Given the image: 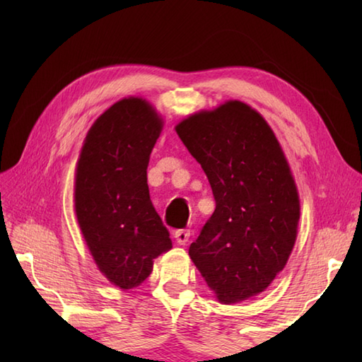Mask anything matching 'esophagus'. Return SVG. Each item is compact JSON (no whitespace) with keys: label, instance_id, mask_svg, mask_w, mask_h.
I'll return each mask as SVG.
<instances>
[{"label":"esophagus","instance_id":"obj_1","mask_svg":"<svg viewBox=\"0 0 362 362\" xmlns=\"http://www.w3.org/2000/svg\"><path fill=\"white\" fill-rule=\"evenodd\" d=\"M174 238L179 245H185L189 240V230H175Z\"/></svg>","mask_w":362,"mask_h":362}]
</instances>
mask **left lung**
I'll return each instance as SVG.
<instances>
[{
    "mask_svg": "<svg viewBox=\"0 0 362 362\" xmlns=\"http://www.w3.org/2000/svg\"><path fill=\"white\" fill-rule=\"evenodd\" d=\"M175 132L209 177L216 209L189 257L221 303L263 292L294 247L300 201L266 119L241 101L191 115Z\"/></svg>",
    "mask_w": 362,
    "mask_h": 362,
    "instance_id": "8db88e82",
    "label": "left lung"
}]
</instances>
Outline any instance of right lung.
<instances>
[{"label":"right lung","instance_id":"obj_1","mask_svg":"<svg viewBox=\"0 0 362 362\" xmlns=\"http://www.w3.org/2000/svg\"><path fill=\"white\" fill-rule=\"evenodd\" d=\"M161 127L146 99H121L90 127L76 166L74 209L83 240L99 271L124 291L140 286L153 258L173 247L148 187Z\"/></svg>","mask_w":362,"mask_h":362}]
</instances>
